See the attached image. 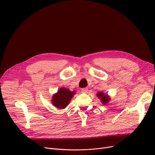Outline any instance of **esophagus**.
Here are the masks:
<instances>
[{"label": "esophagus", "instance_id": "34e87169", "mask_svg": "<svg viewBox=\"0 0 155 155\" xmlns=\"http://www.w3.org/2000/svg\"><path fill=\"white\" fill-rule=\"evenodd\" d=\"M88 91V88H82V93H87Z\"/></svg>", "mask_w": 155, "mask_h": 155}]
</instances>
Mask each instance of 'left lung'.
<instances>
[{
    "label": "left lung",
    "instance_id": "1",
    "mask_svg": "<svg viewBox=\"0 0 155 155\" xmlns=\"http://www.w3.org/2000/svg\"><path fill=\"white\" fill-rule=\"evenodd\" d=\"M97 96L101 99V101H102V103L103 104H106L110 100V97L107 94H105L104 93H103L102 92L97 93Z\"/></svg>",
    "mask_w": 155,
    "mask_h": 155
}]
</instances>
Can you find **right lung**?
Segmentation results:
<instances>
[{"instance_id": "obj_1", "label": "right lung", "mask_w": 155, "mask_h": 155, "mask_svg": "<svg viewBox=\"0 0 155 155\" xmlns=\"http://www.w3.org/2000/svg\"><path fill=\"white\" fill-rule=\"evenodd\" d=\"M75 92L70 91L65 88H61L56 94L53 95L52 104L57 108L62 109L68 105Z\"/></svg>"}]
</instances>
